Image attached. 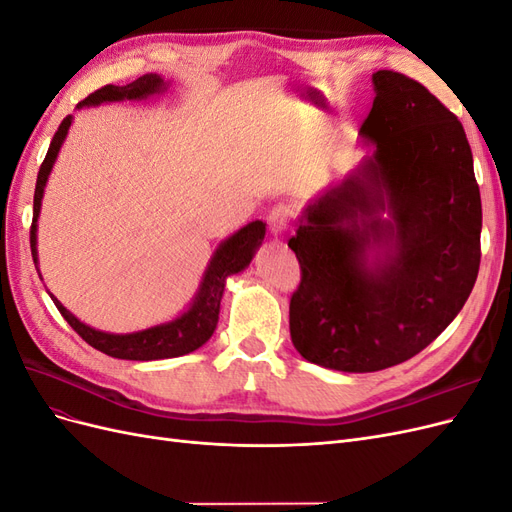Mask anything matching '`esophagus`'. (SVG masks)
Here are the masks:
<instances>
[{"instance_id": "obj_1", "label": "esophagus", "mask_w": 512, "mask_h": 512, "mask_svg": "<svg viewBox=\"0 0 512 512\" xmlns=\"http://www.w3.org/2000/svg\"><path fill=\"white\" fill-rule=\"evenodd\" d=\"M267 222H269V230L273 237H282L284 232L288 230V207L284 205H277L269 211L267 215Z\"/></svg>"}]
</instances>
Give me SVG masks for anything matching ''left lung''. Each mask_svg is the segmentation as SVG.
Instances as JSON below:
<instances>
[{"instance_id": "left-lung-1", "label": "left lung", "mask_w": 512, "mask_h": 512, "mask_svg": "<svg viewBox=\"0 0 512 512\" xmlns=\"http://www.w3.org/2000/svg\"><path fill=\"white\" fill-rule=\"evenodd\" d=\"M359 136L371 153L305 205L290 337L305 361L367 374L412 359L461 312L483 209L459 119L408 76L378 70Z\"/></svg>"}]
</instances>
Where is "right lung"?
I'll return each mask as SVG.
<instances>
[{"label": "right lung", "instance_id": "1", "mask_svg": "<svg viewBox=\"0 0 512 512\" xmlns=\"http://www.w3.org/2000/svg\"><path fill=\"white\" fill-rule=\"evenodd\" d=\"M166 89H168V83L160 74H145L141 79H136L130 85H123V87L106 85L94 91L91 96H87L83 102L76 104V108H89V106H100L108 102H123V100H147L149 96L162 94ZM70 126H72V115H68L64 121H61V126L57 128L51 141V147L46 151V158L38 170L36 194H34V220H32V232H29V243H32V256L36 265H38V218H40L42 196ZM265 232H267V224L256 220V222L245 224L235 232V235L224 239L218 245V250L213 252L209 265L203 273V280H200L194 299L190 301V307L185 309V312H181L177 318L156 324V327H149L143 331H134V333L98 331L94 327H89V324L81 322L74 314H70L51 292L49 294L55 307L59 309V314L66 318L70 327L79 333L89 346H94L96 350L113 356V359H126V361L175 359V356L190 354L209 342V337L213 335L215 327H218L220 303L224 297L226 280L230 275H237L250 265L254 254L258 252V247L262 245V239H265ZM38 275H40V269H38Z\"/></svg>", "mask_w": 512, "mask_h": 512}]
</instances>
